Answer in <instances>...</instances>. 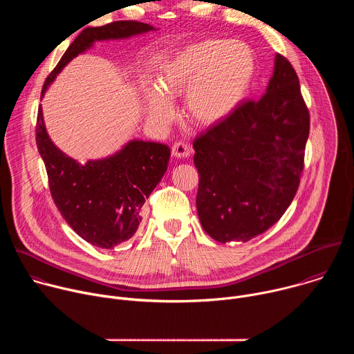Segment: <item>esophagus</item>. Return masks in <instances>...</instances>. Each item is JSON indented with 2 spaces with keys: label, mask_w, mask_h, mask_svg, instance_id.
<instances>
[{
  "label": "esophagus",
  "mask_w": 354,
  "mask_h": 354,
  "mask_svg": "<svg viewBox=\"0 0 354 354\" xmlns=\"http://www.w3.org/2000/svg\"><path fill=\"white\" fill-rule=\"evenodd\" d=\"M190 153H192V149L186 142L178 141L172 145V154L176 158H187L190 156Z\"/></svg>",
  "instance_id": "esophagus-1"
}]
</instances>
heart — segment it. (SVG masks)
<instances>
[{
    "label": "heart",
    "mask_w": 354,
    "mask_h": 354,
    "mask_svg": "<svg viewBox=\"0 0 354 354\" xmlns=\"http://www.w3.org/2000/svg\"><path fill=\"white\" fill-rule=\"evenodd\" d=\"M254 75L255 57L242 41L186 44L160 66L158 86L142 89L147 116L157 124L169 123L175 113L171 100L186 93V116L197 126H216L238 109Z\"/></svg>",
    "instance_id": "1"
}]
</instances>
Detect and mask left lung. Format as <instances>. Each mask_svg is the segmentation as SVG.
<instances>
[{"label":"left lung","instance_id":"obj_1","mask_svg":"<svg viewBox=\"0 0 354 354\" xmlns=\"http://www.w3.org/2000/svg\"><path fill=\"white\" fill-rule=\"evenodd\" d=\"M308 134L298 77L276 55L262 96L193 142L197 214L213 239L246 242L280 220L298 189Z\"/></svg>","mask_w":354,"mask_h":354}]
</instances>
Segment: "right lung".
Instances as JSON below:
<instances>
[{
	"label": "right lung",
	"instance_id": "add662e5",
	"mask_svg": "<svg viewBox=\"0 0 354 354\" xmlns=\"http://www.w3.org/2000/svg\"><path fill=\"white\" fill-rule=\"evenodd\" d=\"M151 30L157 28L136 21L85 28L46 78L41 97L63 68L96 41L130 39ZM36 144L62 216L82 239L102 249H113L136 234L141 223V207L167 172L171 157L168 145L134 138L108 157L78 162L48 137L41 105Z\"/></svg>",
	"mask_w": 354,
	"mask_h": 354
}]
</instances>
